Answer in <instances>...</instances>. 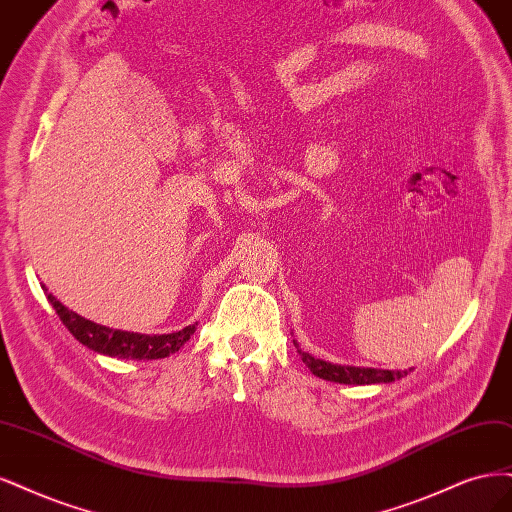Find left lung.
Listing matches in <instances>:
<instances>
[{"instance_id": "obj_1", "label": "left lung", "mask_w": 512, "mask_h": 512, "mask_svg": "<svg viewBox=\"0 0 512 512\" xmlns=\"http://www.w3.org/2000/svg\"><path fill=\"white\" fill-rule=\"evenodd\" d=\"M298 346V342H295ZM298 353L302 355V361L308 366V370L323 378V381L342 383V385H376V383H393L398 378L406 376L408 370H376V368H355V366H340L329 364V361L317 359L308 353H304L298 346Z\"/></svg>"}]
</instances>
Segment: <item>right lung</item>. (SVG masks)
<instances>
[{"mask_svg": "<svg viewBox=\"0 0 512 512\" xmlns=\"http://www.w3.org/2000/svg\"><path fill=\"white\" fill-rule=\"evenodd\" d=\"M46 291V289H44ZM48 302L53 304L55 312L63 325L70 329V334L89 346L91 351L102 353L108 357H119V359H161L176 353L180 346H183L191 334L195 332V325H187L185 329L174 334H134V332H123V329H112L106 325H97L85 317L76 315L74 310L65 308L53 293L46 295Z\"/></svg>", "mask_w": 512, "mask_h": 512, "instance_id": "add662e5", "label": "right lung"}]
</instances>
